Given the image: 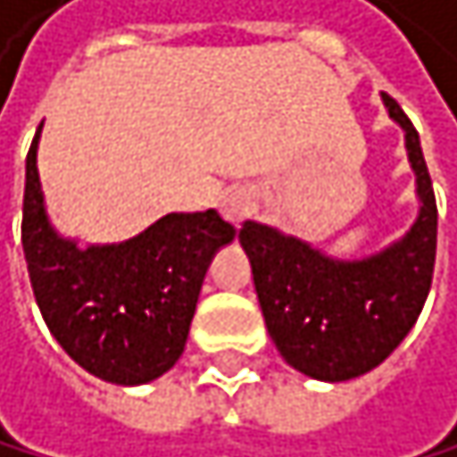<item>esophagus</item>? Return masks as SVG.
<instances>
[{
	"mask_svg": "<svg viewBox=\"0 0 457 457\" xmlns=\"http://www.w3.org/2000/svg\"><path fill=\"white\" fill-rule=\"evenodd\" d=\"M252 195L246 188H230V191H224V197H221V203H219V211H221V216L227 219V221H233V224H238L244 216H249V211H252Z\"/></svg>",
	"mask_w": 457,
	"mask_h": 457,
	"instance_id": "esophagus-1",
	"label": "esophagus"
}]
</instances>
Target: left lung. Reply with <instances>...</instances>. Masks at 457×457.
<instances>
[{"mask_svg":"<svg viewBox=\"0 0 457 457\" xmlns=\"http://www.w3.org/2000/svg\"><path fill=\"white\" fill-rule=\"evenodd\" d=\"M406 131L420 216L384 252L335 260L274 227L244 221L257 302L282 359L318 381H348L378 367L417 323L436 262V197L420 134L395 98L381 96Z\"/></svg>","mask_w":457,"mask_h":457,"instance_id":"8db88e82","label":"left lung"}]
</instances>
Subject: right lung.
I'll return each mask as SVG.
<instances>
[{"label":"right lung","instance_id":"add662e5","mask_svg":"<svg viewBox=\"0 0 457 457\" xmlns=\"http://www.w3.org/2000/svg\"><path fill=\"white\" fill-rule=\"evenodd\" d=\"M40 129L27 153L21 219L35 302L54 340L87 373L120 386L147 384L180 359L211 257L236 238V227L213 208L167 213L122 244L81 249L46 216Z\"/></svg>","mask_w":457,"mask_h":457}]
</instances>
